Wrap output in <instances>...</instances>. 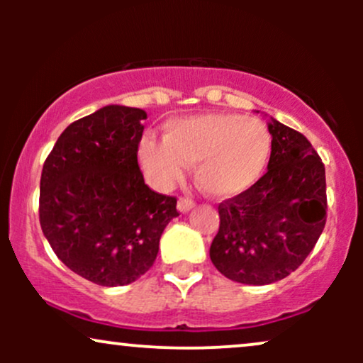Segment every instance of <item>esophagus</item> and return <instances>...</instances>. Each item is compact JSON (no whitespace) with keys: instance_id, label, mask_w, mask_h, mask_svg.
<instances>
[{"instance_id":"esophagus-1","label":"esophagus","mask_w":363,"mask_h":363,"mask_svg":"<svg viewBox=\"0 0 363 363\" xmlns=\"http://www.w3.org/2000/svg\"><path fill=\"white\" fill-rule=\"evenodd\" d=\"M194 208V201L191 198H184V196H182V198H179V201H177V210L181 211V213H187V211H191Z\"/></svg>"}]
</instances>
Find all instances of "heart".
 <instances>
[{"mask_svg": "<svg viewBox=\"0 0 363 363\" xmlns=\"http://www.w3.org/2000/svg\"><path fill=\"white\" fill-rule=\"evenodd\" d=\"M165 138L143 136L138 158L157 187H169L194 164L199 189L218 199L235 198L259 181L269 160L272 136L262 123L235 114L189 116L165 123Z\"/></svg>", "mask_w": 363, "mask_h": 363, "instance_id": "heart-1", "label": "heart"}]
</instances>
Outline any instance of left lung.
<instances>
[{"label": "left lung", "instance_id": "8db88e82", "mask_svg": "<svg viewBox=\"0 0 363 363\" xmlns=\"http://www.w3.org/2000/svg\"><path fill=\"white\" fill-rule=\"evenodd\" d=\"M268 172L220 203L210 257L223 277L245 285L286 278L309 256L326 225V170L311 141L269 119Z\"/></svg>", "mask_w": 363, "mask_h": 363}]
</instances>
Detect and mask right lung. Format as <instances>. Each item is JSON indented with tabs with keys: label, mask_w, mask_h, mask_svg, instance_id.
Instances as JSON below:
<instances>
[{
	"label": "right lung",
	"mask_w": 363,
	"mask_h": 363,
	"mask_svg": "<svg viewBox=\"0 0 363 363\" xmlns=\"http://www.w3.org/2000/svg\"><path fill=\"white\" fill-rule=\"evenodd\" d=\"M147 112L106 106L69 124L44 162L40 227L56 256L91 283L123 286L153 266L177 199L145 184Z\"/></svg>",
	"instance_id": "1"
}]
</instances>
